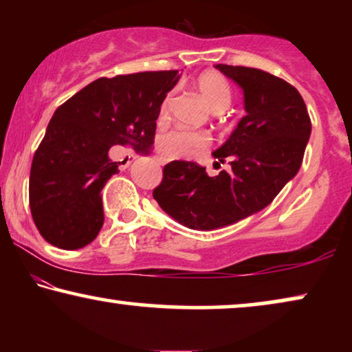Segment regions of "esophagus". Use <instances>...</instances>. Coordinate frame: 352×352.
<instances>
[{
    "label": "esophagus",
    "instance_id": "esophagus-1",
    "mask_svg": "<svg viewBox=\"0 0 352 352\" xmlns=\"http://www.w3.org/2000/svg\"><path fill=\"white\" fill-rule=\"evenodd\" d=\"M155 160L160 163V165H165L166 163V158H163V157H155Z\"/></svg>",
    "mask_w": 352,
    "mask_h": 352
}]
</instances>
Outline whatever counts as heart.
<instances>
[{
	"label": "heart",
	"instance_id": "heart-1",
	"mask_svg": "<svg viewBox=\"0 0 352 352\" xmlns=\"http://www.w3.org/2000/svg\"><path fill=\"white\" fill-rule=\"evenodd\" d=\"M195 89L213 112H223L232 100V89H230L229 81L218 72H205L199 75V78L195 80ZM170 104L171 94H168L160 104V112H158L160 122H166L170 115ZM208 134L189 131V129H173L162 134V138L158 139V148L168 158H190L208 148Z\"/></svg>",
	"mask_w": 352,
	"mask_h": 352
}]
</instances>
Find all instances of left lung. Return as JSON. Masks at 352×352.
Listing matches in <instances>:
<instances>
[{
  "mask_svg": "<svg viewBox=\"0 0 352 352\" xmlns=\"http://www.w3.org/2000/svg\"><path fill=\"white\" fill-rule=\"evenodd\" d=\"M216 69L245 96L247 115L213 152L232 170L211 177L199 163L175 160L163 168V179L153 189L163 211L201 230L224 228L266 208L300 170L311 136L309 113L295 86L252 67Z\"/></svg>",
  "mask_w": 352,
  "mask_h": 352,
  "instance_id": "1",
  "label": "left lung"
}]
</instances>
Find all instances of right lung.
<instances>
[{
  "instance_id": "1",
  "label": "right lung",
  "mask_w": 352,
  "mask_h": 352,
  "mask_svg": "<svg viewBox=\"0 0 352 352\" xmlns=\"http://www.w3.org/2000/svg\"><path fill=\"white\" fill-rule=\"evenodd\" d=\"M177 70L99 78L59 105L33 155L28 199L47 243L78 250L104 224L102 192L118 173L112 146L146 151L153 144L160 104Z\"/></svg>"
}]
</instances>
